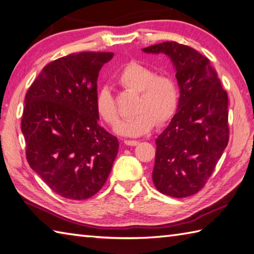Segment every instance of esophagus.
I'll return each mask as SVG.
<instances>
[{
  "mask_svg": "<svg viewBox=\"0 0 254 254\" xmlns=\"http://www.w3.org/2000/svg\"><path fill=\"white\" fill-rule=\"evenodd\" d=\"M124 142H125L126 146H137V144L139 143V141H137V140H125Z\"/></svg>",
  "mask_w": 254,
  "mask_h": 254,
  "instance_id": "obj_1",
  "label": "esophagus"
}]
</instances>
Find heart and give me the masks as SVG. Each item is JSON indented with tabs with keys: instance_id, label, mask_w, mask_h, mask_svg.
<instances>
[{
	"instance_id": "obj_1",
	"label": "heart",
	"mask_w": 254,
	"mask_h": 254,
	"mask_svg": "<svg viewBox=\"0 0 254 254\" xmlns=\"http://www.w3.org/2000/svg\"><path fill=\"white\" fill-rule=\"evenodd\" d=\"M117 80L127 90L138 92L133 112L130 118L122 121L115 127V131L125 137H139L149 132L156 121L167 123L173 117L179 105V87L177 82L170 74H156L148 66L130 62L126 64ZM95 108L98 115L108 125L114 126L118 121V112L111 89L102 85L95 94Z\"/></svg>"
}]
</instances>
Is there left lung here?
<instances>
[{
  "label": "left lung",
  "instance_id": "left-lung-1",
  "mask_svg": "<svg viewBox=\"0 0 254 254\" xmlns=\"http://www.w3.org/2000/svg\"><path fill=\"white\" fill-rule=\"evenodd\" d=\"M142 51L167 55L180 87L177 113L156 140L153 183L162 194L188 197L205 185L228 144V96L210 61L189 46L165 41Z\"/></svg>",
  "mask_w": 254,
  "mask_h": 254
}]
</instances>
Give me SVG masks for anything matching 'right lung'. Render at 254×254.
I'll list each match as a JSON object with an SVG mask.
<instances>
[{
    "label": "right lung",
    "mask_w": 254,
    "mask_h": 254,
    "mask_svg": "<svg viewBox=\"0 0 254 254\" xmlns=\"http://www.w3.org/2000/svg\"><path fill=\"white\" fill-rule=\"evenodd\" d=\"M113 53H79L44 66L25 96L22 132L26 158L41 180L64 198L92 197L105 184L117 138L98 125L97 77Z\"/></svg>",
    "instance_id": "obj_1"
}]
</instances>
